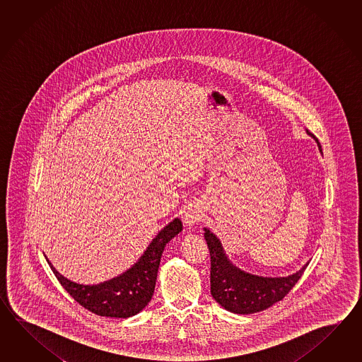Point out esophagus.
I'll use <instances>...</instances> for the list:
<instances>
[{
	"mask_svg": "<svg viewBox=\"0 0 362 362\" xmlns=\"http://www.w3.org/2000/svg\"><path fill=\"white\" fill-rule=\"evenodd\" d=\"M203 218V211L199 206L195 204H190L185 208L184 215H182V221H184L185 226L192 229L197 223L202 221Z\"/></svg>",
	"mask_w": 362,
	"mask_h": 362,
	"instance_id": "obj_1",
	"label": "esophagus"
}]
</instances>
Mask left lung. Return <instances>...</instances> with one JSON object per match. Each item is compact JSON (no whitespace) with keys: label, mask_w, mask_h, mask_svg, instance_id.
Listing matches in <instances>:
<instances>
[{"label":"left lung","mask_w":362,"mask_h":362,"mask_svg":"<svg viewBox=\"0 0 362 362\" xmlns=\"http://www.w3.org/2000/svg\"><path fill=\"white\" fill-rule=\"evenodd\" d=\"M305 132L308 136L315 139L318 150L322 154L318 139L310 132L307 129ZM203 230L211 255V295L221 307L231 313H257L282 300L299 281L309 264V262H305L300 269L285 277L252 274L233 264L215 233L208 228Z\"/></svg>","instance_id":"8db88e82"}]
</instances>
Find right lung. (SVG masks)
<instances>
[{
	"label": "right lung",
	"instance_id": "1",
	"mask_svg": "<svg viewBox=\"0 0 362 362\" xmlns=\"http://www.w3.org/2000/svg\"><path fill=\"white\" fill-rule=\"evenodd\" d=\"M181 231V220H172L155 235L129 269L97 285H83L71 281L62 276L45 257L63 288L80 305L103 317L128 318L145 309L151 300L164 247Z\"/></svg>",
	"mask_w": 362,
	"mask_h": 362
}]
</instances>
